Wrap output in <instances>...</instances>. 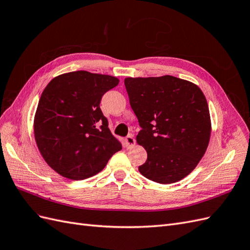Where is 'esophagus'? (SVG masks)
<instances>
[{"label": "esophagus", "mask_w": 250, "mask_h": 250, "mask_svg": "<svg viewBox=\"0 0 250 250\" xmlns=\"http://www.w3.org/2000/svg\"><path fill=\"white\" fill-rule=\"evenodd\" d=\"M134 144H135V140L133 138V135L132 134L127 135L126 139H125V146L127 148H130V147H132L134 145Z\"/></svg>", "instance_id": "esophagus-1"}]
</instances>
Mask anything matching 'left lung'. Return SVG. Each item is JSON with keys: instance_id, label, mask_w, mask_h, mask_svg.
Returning a JSON list of instances; mask_svg holds the SVG:
<instances>
[{"instance_id": "8db88e82", "label": "left lung", "mask_w": 250, "mask_h": 250, "mask_svg": "<svg viewBox=\"0 0 250 250\" xmlns=\"http://www.w3.org/2000/svg\"><path fill=\"white\" fill-rule=\"evenodd\" d=\"M125 87L147 151L139 171L158 184L188 175L206 153L210 118L206 97L194 83L173 76L126 78Z\"/></svg>"}]
</instances>
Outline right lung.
I'll list each match as a JSON object with an SVG mask.
<instances>
[{"mask_svg": "<svg viewBox=\"0 0 250 250\" xmlns=\"http://www.w3.org/2000/svg\"><path fill=\"white\" fill-rule=\"evenodd\" d=\"M119 84L108 75L77 71L52 79L35 113L34 135L42 157L73 180L96 175L122 149L103 116V95Z\"/></svg>", "mask_w": 250, "mask_h": 250, "instance_id": "obj_1", "label": "right lung"}]
</instances>
